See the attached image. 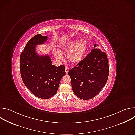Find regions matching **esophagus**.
Instances as JSON below:
<instances>
[{
	"label": "esophagus",
	"mask_w": 135,
	"mask_h": 135,
	"mask_svg": "<svg viewBox=\"0 0 135 135\" xmlns=\"http://www.w3.org/2000/svg\"><path fill=\"white\" fill-rule=\"evenodd\" d=\"M68 71H69V69L68 68H66V74L67 75L68 74Z\"/></svg>",
	"instance_id": "esophagus-1"
}]
</instances>
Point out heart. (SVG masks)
<instances>
[{
	"instance_id": "obj_1",
	"label": "heart",
	"mask_w": 135,
	"mask_h": 135,
	"mask_svg": "<svg viewBox=\"0 0 135 135\" xmlns=\"http://www.w3.org/2000/svg\"><path fill=\"white\" fill-rule=\"evenodd\" d=\"M60 51L56 49L52 50L55 58L59 60L63 59V54L61 51H67V59L72 64H80L83 59L88 49V43L86 40L74 39L62 43L60 46Z\"/></svg>"
}]
</instances>
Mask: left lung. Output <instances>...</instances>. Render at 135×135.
I'll return each instance as SVG.
<instances>
[{"label":"left lung","instance_id":"obj_1","mask_svg":"<svg viewBox=\"0 0 135 135\" xmlns=\"http://www.w3.org/2000/svg\"><path fill=\"white\" fill-rule=\"evenodd\" d=\"M94 49L80 63L68 71L71 88L76 96L89 100L97 95L105 85L108 78L109 66L106 53Z\"/></svg>","mask_w":135,"mask_h":135}]
</instances>
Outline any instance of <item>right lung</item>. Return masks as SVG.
Returning a JSON list of instances; mask_svg holds the SVG:
<instances>
[{"label": "right lung", "instance_id": "right-lung-1", "mask_svg": "<svg viewBox=\"0 0 135 135\" xmlns=\"http://www.w3.org/2000/svg\"><path fill=\"white\" fill-rule=\"evenodd\" d=\"M48 37L38 34L28 42L20 59V70L26 86L37 97L49 99L57 92L60 82L66 75L64 65L52 64L48 55H39L36 46L44 44Z\"/></svg>", "mask_w": 135, "mask_h": 135}]
</instances>
